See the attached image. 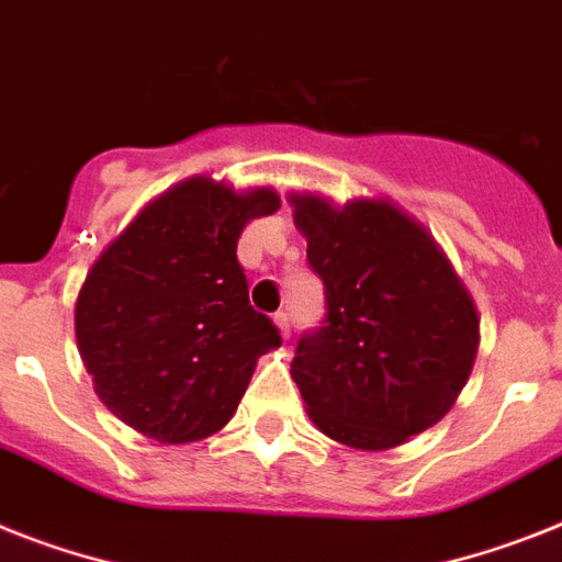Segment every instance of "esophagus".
Here are the masks:
<instances>
[{
	"mask_svg": "<svg viewBox=\"0 0 562 562\" xmlns=\"http://www.w3.org/2000/svg\"><path fill=\"white\" fill-rule=\"evenodd\" d=\"M272 322H276V327H278V330H281V336L290 338V315H286L284 310L272 315Z\"/></svg>",
	"mask_w": 562,
	"mask_h": 562,
	"instance_id": "esophagus-1",
	"label": "esophagus"
}]
</instances>
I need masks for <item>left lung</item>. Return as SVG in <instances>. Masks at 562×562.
Returning <instances> with one entry per match:
<instances>
[{
	"mask_svg": "<svg viewBox=\"0 0 562 562\" xmlns=\"http://www.w3.org/2000/svg\"><path fill=\"white\" fill-rule=\"evenodd\" d=\"M290 203L327 304L290 364L310 419L359 451L396 448L465 387L480 347L474 301L430 232L391 201Z\"/></svg>",
	"mask_w": 562,
	"mask_h": 562,
	"instance_id": "8db88e82",
	"label": "left lung"
}]
</instances>
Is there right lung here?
<instances>
[{
  "label": "right lung",
  "mask_w": 562,
  "mask_h": 562,
  "mask_svg": "<svg viewBox=\"0 0 562 562\" xmlns=\"http://www.w3.org/2000/svg\"><path fill=\"white\" fill-rule=\"evenodd\" d=\"M281 206L272 189L235 192L189 178L148 203L86 276L74 330L111 414L164 445L224 428L281 333L249 304L238 238Z\"/></svg>",
  "instance_id": "obj_1"
}]
</instances>
